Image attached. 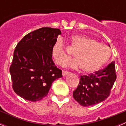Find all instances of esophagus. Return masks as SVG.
<instances>
[{"label":"esophagus","instance_id":"1","mask_svg":"<svg viewBox=\"0 0 126 126\" xmlns=\"http://www.w3.org/2000/svg\"><path fill=\"white\" fill-rule=\"evenodd\" d=\"M69 72H67V71H62V76H65L66 75H67V74H69Z\"/></svg>","mask_w":126,"mask_h":126}]
</instances>
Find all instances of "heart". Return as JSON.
<instances>
[{
  "mask_svg": "<svg viewBox=\"0 0 126 126\" xmlns=\"http://www.w3.org/2000/svg\"><path fill=\"white\" fill-rule=\"evenodd\" d=\"M68 43L70 49L74 52L75 59L67 62L65 65L73 69L81 68L83 73H92L100 69L110 55L109 47L84 35L72 36ZM51 54L59 65H64L69 58L65 51L63 41L60 38L53 44Z\"/></svg>",
  "mask_w": 126,
  "mask_h": 126,
  "instance_id": "heart-1",
  "label": "heart"
}]
</instances>
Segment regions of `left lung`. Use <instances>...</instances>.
<instances>
[{
	"label": "left lung",
	"mask_w": 126,
	"mask_h": 126,
	"mask_svg": "<svg viewBox=\"0 0 126 126\" xmlns=\"http://www.w3.org/2000/svg\"><path fill=\"white\" fill-rule=\"evenodd\" d=\"M115 80V62H112L94 74L81 76L78 86L73 92V97L83 107L100 103L109 96Z\"/></svg>",
	"instance_id": "1"
}]
</instances>
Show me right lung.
Listing matches in <instances>:
<instances>
[{
	"mask_svg": "<svg viewBox=\"0 0 126 126\" xmlns=\"http://www.w3.org/2000/svg\"><path fill=\"white\" fill-rule=\"evenodd\" d=\"M57 28L44 27L23 38L14 52L10 74L13 88L17 95L26 100L36 102L46 96L52 83L62 78L51 50L57 36Z\"/></svg>",
	"mask_w": 126,
	"mask_h": 126,
	"instance_id": "1",
	"label": "right lung"
}]
</instances>
